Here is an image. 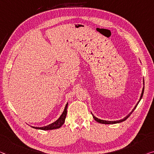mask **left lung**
<instances>
[{
  "instance_id": "8db88e82",
  "label": "left lung",
  "mask_w": 154,
  "mask_h": 154,
  "mask_svg": "<svg viewBox=\"0 0 154 154\" xmlns=\"http://www.w3.org/2000/svg\"><path fill=\"white\" fill-rule=\"evenodd\" d=\"M143 93H144V89H143V92H142V94H141V96H140V100H141L142 97H143ZM140 100H139V101H140ZM138 103H139V102H138ZM138 104H137V105H136V106H135V107L134 108L133 111H132V112H131V113H130L128 116H127L125 117V118H124L123 119H122V120H116V121H107V120H100V119H98V118H97L96 117L94 116V115H92V116H93V117H94V120H95L96 122H99V123H101V124H116V123H119V122H123V121H125V120H127V118H128L129 117V116L131 114V113L133 112L134 111L135 109L136 108L137 105H138Z\"/></svg>"
}]
</instances>
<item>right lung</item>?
<instances>
[{"mask_svg": "<svg viewBox=\"0 0 154 154\" xmlns=\"http://www.w3.org/2000/svg\"><path fill=\"white\" fill-rule=\"evenodd\" d=\"M67 105H68V103L67 104V105H66L65 107V109H64L62 115L60 116V118H59L58 119L56 120V121H55L54 122H53V123L47 125V126H45V127H33V128H34V129H42V130H51V129H54L60 128V127L64 124V122H65L66 116H67Z\"/></svg>", "mask_w": 154, "mask_h": 154, "instance_id": "right-lung-1", "label": "right lung"}]
</instances>
